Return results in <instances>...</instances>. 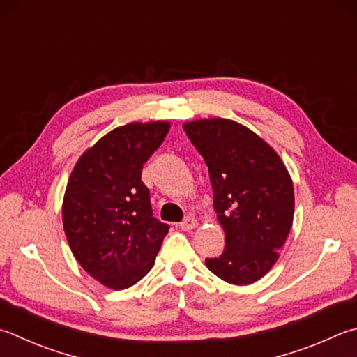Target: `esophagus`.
<instances>
[{
  "label": "esophagus",
  "mask_w": 357,
  "mask_h": 357,
  "mask_svg": "<svg viewBox=\"0 0 357 357\" xmlns=\"http://www.w3.org/2000/svg\"><path fill=\"white\" fill-rule=\"evenodd\" d=\"M198 226V222L193 217H185L183 222H181V225H179V228L183 229V231H192V229H195Z\"/></svg>",
  "instance_id": "esophagus-1"
}]
</instances>
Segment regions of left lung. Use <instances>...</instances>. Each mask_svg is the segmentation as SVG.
<instances>
[{"label": "left lung", "instance_id": "1", "mask_svg": "<svg viewBox=\"0 0 357 357\" xmlns=\"http://www.w3.org/2000/svg\"><path fill=\"white\" fill-rule=\"evenodd\" d=\"M184 131L204 158L213 211L225 231L222 256L206 259L213 275L234 286L261 280L280 257L294 223V183L267 142L241 123L201 119Z\"/></svg>", "mask_w": 357, "mask_h": 357}]
</instances>
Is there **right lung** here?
Returning a JSON list of instances; mask_svg holds the SVG:
<instances>
[{"mask_svg": "<svg viewBox=\"0 0 357 357\" xmlns=\"http://www.w3.org/2000/svg\"><path fill=\"white\" fill-rule=\"evenodd\" d=\"M170 129L168 121L128 123L82 153L70 174L62 222L81 267L112 290L153 268L170 226L153 217L142 168Z\"/></svg>", "mask_w": 357, "mask_h": 357, "instance_id": "obj_1", "label": "right lung"}]
</instances>
